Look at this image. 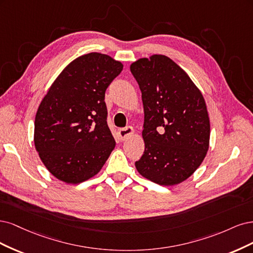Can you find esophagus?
<instances>
[{"label": "esophagus", "mask_w": 253, "mask_h": 253, "mask_svg": "<svg viewBox=\"0 0 253 253\" xmlns=\"http://www.w3.org/2000/svg\"><path fill=\"white\" fill-rule=\"evenodd\" d=\"M133 132H134L133 131V128L130 127V126H127L125 128H120L118 130V135H119V138H120L121 141H125L126 138L129 135H131Z\"/></svg>", "instance_id": "esophagus-1"}]
</instances>
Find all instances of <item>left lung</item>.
<instances>
[{"label": "left lung", "instance_id": "left-lung-1", "mask_svg": "<svg viewBox=\"0 0 253 253\" xmlns=\"http://www.w3.org/2000/svg\"><path fill=\"white\" fill-rule=\"evenodd\" d=\"M144 106L145 150L135 167L163 186L187 180L209 148L210 122L200 89L176 63L153 54L130 65Z\"/></svg>", "mask_w": 253, "mask_h": 253}]
</instances>
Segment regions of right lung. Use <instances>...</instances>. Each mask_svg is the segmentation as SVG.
Listing matches in <instances>:
<instances>
[{"instance_id":"add662e5","label":"right lung","mask_w":253,"mask_h":253,"mask_svg":"<svg viewBox=\"0 0 253 253\" xmlns=\"http://www.w3.org/2000/svg\"><path fill=\"white\" fill-rule=\"evenodd\" d=\"M123 70L111 56L90 52L68 64L41 102L35 146L49 172L67 184L94 176L116 147L105 91Z\"/></svg>"}]
</instances>
